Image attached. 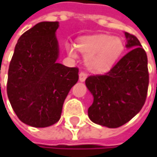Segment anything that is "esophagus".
Segmentation results:
<instances>
[{
  "label": "esophagus",
  "instance_id": "obj_1",
  "mask_svg": "<svg viewBox=\"0 0 157 157\" xmlns=\"http://www.w3.org/2000/svg\"><path fill=\"white\" fill-rule=\"evenodd\" d=\"M85 79H86V75H85L84 73L81 72V73L79 74V81H80V82H84Z\"/></svg>",
  "mask_w": 157,
  "mask_h": 157
}]
</instances>
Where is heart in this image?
Wrapping results in <instances>:
<instances>
[{
  "label": "heart",
  "mask_w": 157,
  "mask_h": 157,
  "mask_svg": "<svg viewBox=\"0 0 157 157\" xmlns=\"http://www.w3.org/2000/svg\"><path fill=\"white\" fill-rule=\"evenodd\" d=\"M65 48L72 58H76L79 50L84 54L85 64L90 70L103 73L108 71L115 63L123 52L124 43L119 37L98 33L82 36L76 45L68 43Z\"/></svg>",
  "instance_id": "obj_1"
}]
</instances>
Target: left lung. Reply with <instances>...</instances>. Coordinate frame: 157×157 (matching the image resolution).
<instances>
[{"instance_id": "obj_1", "label": "left lung", "mask_w": 157, "mask_h": 157, "mask_svg": "<svg viewBox=\"0 0 157 157\" xmlns=\"http://www.w3.org/2000/svg\"><path fill=\"white\" fill-rule=\"evenodd\" d=\"M130 51L103 75H92L85 84L94 96L88 116L94 124L109 128L129 122L142 109L147 94V56L138 39L124 33Z\"/></svg>"}]
</instances>
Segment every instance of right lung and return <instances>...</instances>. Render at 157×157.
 I'll return each instance as SVG.
<instances>
[{
    "label": "right lung",
    "mask_w": 157,
    "mask_h": 157,
    "mask_svg": "<svg viewBox=\"0 0 157 157\" xmlns=\"http://www.w3.org/2000/svg\"><path fill=\"white\" fill-rule=\"evenodd\" d=\"M58 21H42L18 40L8 71L7 94L18 118L47 127L61 117L63 102L79 78L78 69L57 63Z\"/></svg>",
    "instance_id": "right-lung-1"
}]
</instances>
